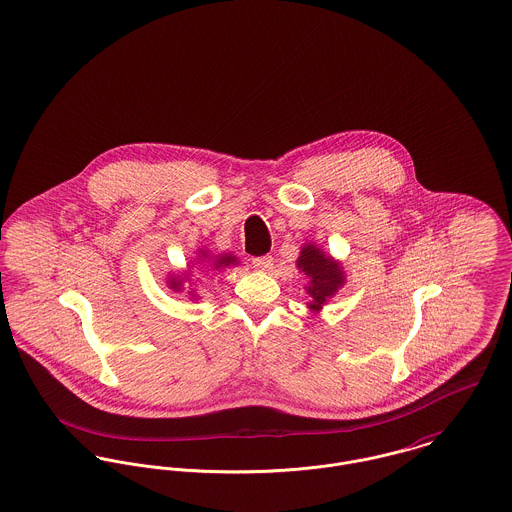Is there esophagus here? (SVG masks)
Here are the masks:
<instances>
[{"label":"esophagus","instance_id":"34e87169","mask_svg":"<svg viewBox=\"0 0 512 512\" xmlns=\"http://www.w3.org/2000/svg\"><path fill=\"white\" fill-rule=\"evenodd\" d=\"M253 267L255 269H259V271H269V269H273V257L271 255H263V257H255L253 261Z\"/></svg>","mask_w":512,"mask_h":512}]
</instances>
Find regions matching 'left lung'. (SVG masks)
<instances>
[{"label":"left lung","instance_id":"1","mask_svg":"<svg viewBox=\"0 0 512 512\" xmlns=\"http://www.w3.org/2000/svg\"><path fill=\"white\" fill-rule=\"evenodd\" d=\"M298 269L310 276L308 294L312 296V302L308 306L314 312H319L327 298H331L345 282L341 265L331 257H325V253H321L315 245H306L302 249L298 257Z\"/></svg>","mask_w":512,"mask_h":512}]
</instances>
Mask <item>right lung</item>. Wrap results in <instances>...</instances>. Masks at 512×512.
Wrapping results in <instances>:
<instances>
[{"instance_id": "right-lung-1", "label": "right lung", "mask_w": 512, "mask_h": 512, "mask_svg": "<svg viewBox=\"0 0 512 512\" xmlns=\"http://www.w3.org/2000/svg\"><path fill=\"white\" fill-rule=\"evenodd\" d=\"M234 263H236V257H232V255H224V257H218L212 265H214V269H220V267H228V265H234ZM169 286H171L175 292H181L183 282H181V280H177V278H171V280H169Z\"/></svg>"}]
</instances>
